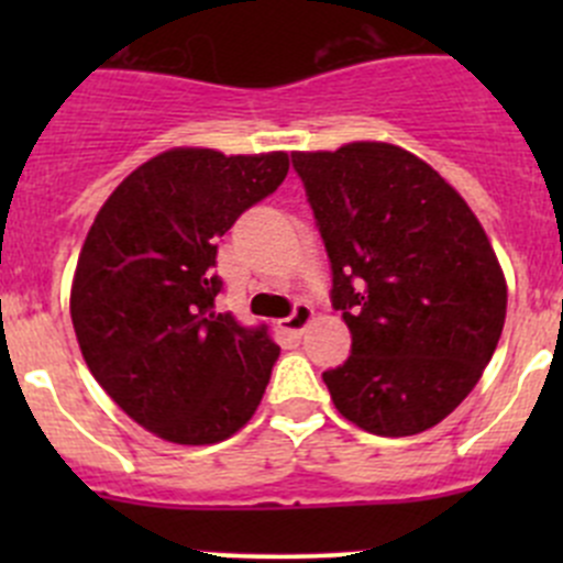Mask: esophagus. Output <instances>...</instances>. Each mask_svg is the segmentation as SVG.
Returning <instances> with one entry per match:
<instances>
[{
    "label": "esophagus",
    "mask_w": 563,
    "mask_h": 563,
    "mask_svg": "<svg viewBox=\"0 0 563 563\" xmlns=\"http://www.w3.org/2000/svg\"><path fill=\"white\" fill-rule=\"evenodd\" d=\"M310 321H313V308H310L308 302H297V305H294L291 316L283 318L280 323H283V329H286L288 334L299 338V334H302L305 329H308Z\"/></svg>",
    "instance_id": "34e87169"
}]
</instances>
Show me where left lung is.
Returning <instances> with one entry per match:
<instances>
[{
	"instance_id": "left-lung-1",
	"label": "left lung",
	"mask_w": 563,
	"mask_h": 563,
	"mask_svg": "<svg viewBox=\"0 0 563 563\" xmlns=\"http://www.w3.org/2000/svg\"><path fill=\"white\" fill-rule=\"evenodd\" d=\"M332 266L351 356L323 373L334 408L376 435L422 433L496 351L507 283L468 203L411 152L356 141L294 152Z\"/></svg>"
}]
</instances>
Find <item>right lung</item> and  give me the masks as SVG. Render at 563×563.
Listing matches in <instances>:
<instances>
[{
    "mask_svg": "<svg viewBox=\"0 0 563 563\" xmlns=\"http://www.w3.org/2000/svg\"><path fill=\"white\" fill-rule=\"evenodd\" d=\"M288 174L286 152L172 150L108 196L78 255L70 316L95 382L141 428L218 444L258 408L280 349L218 313V240Z\"/></svg>",
    "mask_w": 563,
    "mask_h": 563,
    "instance_id": "right-lung-1",
    "label": "right lung"
}]
</instances>
